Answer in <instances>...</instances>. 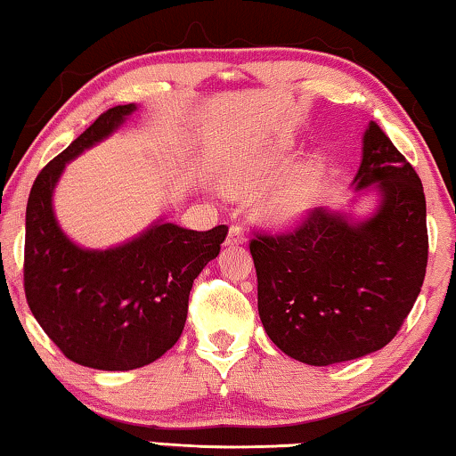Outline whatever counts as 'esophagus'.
I'll list each match as a JSON object with an SVG mask.
<instances>
[{"label": "esophagus", "mask_w": 456, "mask_h": 456, "mask_svg": "<svg viewBox=\"0 0 456 456\" xmlns=\"http://www.w3.org/2000/svg\"><path fill=\"white\" fill-rule=\"evenodd\" d=\"M247 240V234H244L242 226H239V224H232L228 230V239H226V244H240Z\"/></svg>", "instance_id": "34e87169"}]
</instances>
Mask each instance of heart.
<instances>
[{"instance_id":"heart-1","label":"heart","mask_w":456,"mask_h":456,"mask_svg":"<svg viewBox=\"0 0 456 456\" xmlns=\"http://www.w3.org/2000/svg\"><path fill=\"white\" fill-rule=\"evenodd\" d=\"M310 176L300 175L281 187L269 201V214L288 220V217L298 216L306 208L310 197Z\"/></svg>"}]
</instances>
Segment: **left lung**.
I'll use <instances>...</instances> for the list:
<instances>
[{
  "instance_id": "left-lung-1",
  "label": "left lung",
  "mask_w": 456,
  "mask_h": 456,
  "mask_svg": "<svg viewBox=\"0 0 456 456\" xmlns=\"http://www.w3.org/2000/svg\"><path fill=\"white\" fill-rule=\"evenodd\" d=\"M358 187L379 183V212L362 224L308 209L281 232L253 230L263 327L289 358L329 366L391 341L426 277V195L418 173L374 121Z\"/></svg>"
}]
</instances>
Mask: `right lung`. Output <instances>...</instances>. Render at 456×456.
I'll list each match as a JSON object with an SVG mask.
<instances>
[{
  "label": "right lung",
  "mask_w": 456,
  "mask_h": 456,
  "mask_svg": "<svg viewBox=\"0 0 456 456\" xmlns=\"http://www.w3.org/2000/svg\"><path fill=\"white\" fill-rule=\"evenodd\" d=\"M109 109L38 173L26 203V302L65 358L96 370H134L179 341L195 277L220 253L228 226L197 232L156 224L110 250H84L53 217L51 193L65 162L134 113Z\"/></svg>",
  "instance_id": "obj_1"
}]
</instances>
